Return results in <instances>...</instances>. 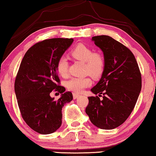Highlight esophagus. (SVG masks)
Returning <instances> with one entry per match:
<instances>
[{
  "instance_id": "1",
  "label": "esophagus",
  "mask_w": 156,
  "mask_h": 156,
  "mask_svg": "<svg viewBox=\"0 0 156 156\" xmlns=\"http://www.w3.org/2000/svg\"><path fill=\"white\" fill-rule=\"evenodd\" d=\"M73 98H74V99H76V98H78L80 96L79 94H76V93H73Z\"/></svg>"
}]
</instances>
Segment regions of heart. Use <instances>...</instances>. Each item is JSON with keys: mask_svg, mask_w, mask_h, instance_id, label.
<instances>
[{"mask_svg": "<svg viewBox=\"0 0 156 156\" xmlns=\"http://www.w3.org/2000/svg\"><path fill=\"white\" fill-rule=\"evenodd\" d=\"M73 58L85 62L84 71L90 76L97 78L104 71V60L98 53H93L90 47L86 45L79 44L71 51ZM56 68L58 73L62 77H66L68 73V62L66 57L62 56L57 62ZM91 84V80L88 77H76L72 78L66 83L69 90L75 93H80L84 88Z\"/></svg>", "mask_w": 156, "mask_h": 156, "instance_id": "heart-1", "label": "heart"}]
</instances>
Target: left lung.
<instances>
[{
  "mask_svg": "<svg viewBox=\"0 0 156 156\" xmlns=\"http://www.w3.org/2000/svg\"><path fill=\"white\" fill-rule=\"evenodd\" d=\"M104 54V69L98 83L90 90L86 113L93 125L103 129L119 127L129 117L142 87L136 59L127 47L109 36L92 37Z\"/></svg>",
  "mask_w": 156,
  "mask_h": 156,
  "instance_id": "obj_1",
  "label": "left lung"
}]
</instances>
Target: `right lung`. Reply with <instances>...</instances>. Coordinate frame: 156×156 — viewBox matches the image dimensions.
Wrapping results in <instances>:
<instances>
[{
  "mask_svg": "<svg viewBox=\"0 0 156 156\" xmlns=\"http://www.w3.org/2000/svg\"><path fill=\"white\" fill-rule=\"evenodd\" d=\"M73 39L55 38L38 42L29 49L21 61L14 90L18 105L26 123L42 135L53 133L62 125V109L73 100V94L58 86L57 62ZM53 90L61 94L57 101L50 96Z\"/></svg>",
  "mask_w": 156,
  "mask_h": 156,
  "instance_id": "add662e5",
  "label": "right lung"
}]
</instances>
